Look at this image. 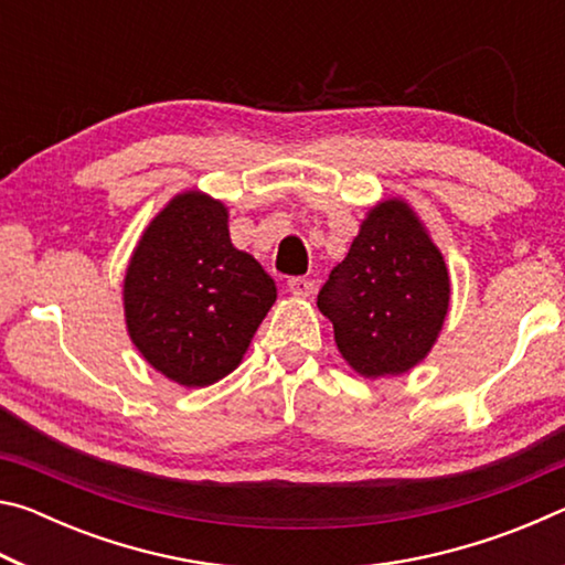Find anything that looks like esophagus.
I'll use <instances>...</instances> for the list:
<instances>
[{
  "mask_svg": "<svg viewBox=\"0 0 565 565\" xmlns=\"http://www.w3.org/2000/svg\"><path fill=\"white\" fill-rule=\"evenodd\" d=\"M289 294H294L296 299H306V296L313 294V281L311 279H303V276H296V279H289Z\"/></svg>",
  "mask_w": 565,
  "mask_h": 565,
  "instance_id": "esophagus-1",
  "label": "esophagus"
}]
</instances>
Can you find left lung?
<instances>
[{
    "instance_id": "8db88e82",
    "label": "left lung",
    "mask_w": 565,
    "mask_h": 565,
    "mask_svg": "<svg viewBox=\"0 0 565 565\" xmlns=\"http://www.w3.org/2000/svg\"><path fill=\"white\" fill-rule=\"evenodd\" d=\"M317 303L343 361L363 379L408 374L431 353L451 306V276L406 199L369 209Z\"/></svg>"
}]
</instances>
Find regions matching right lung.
<instances>
[{
	"label": "right lung",
	"instance_id": "right-lung-1",
	"mask_svg": "<svg viewBox=\"0 0 565 565\" xmlns=\"http://www.w3.org/2000/svg\"><path fill=\"white\" fill-rule=\"evenodd\" d=\"M121 301L141 359L179 386L202 388L244 361L276 301V284L232 244L222 199L189 189L141 232Z\"/></svg>",
	"mask_w": 565,
	"mask_h": 565
}]
</instances>
